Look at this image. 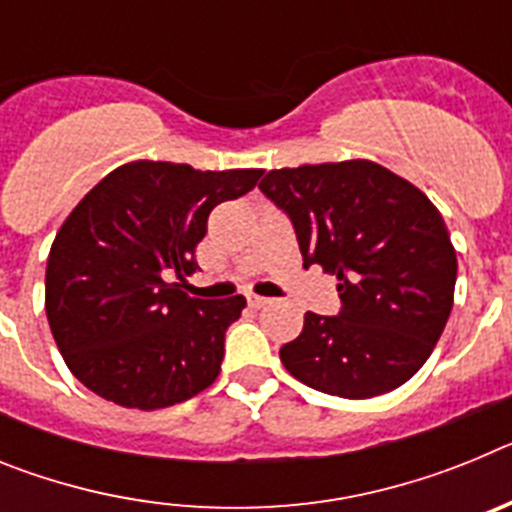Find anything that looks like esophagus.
Listing matches in <instances>:
<instances>
[{"label":"esophagus","instance_id":"esophagus-1","mask_svg":"<svg viewBox=\"0 0 512 512\" xmlns=\"http://www.w3.org/2000/svg\"><path fill=\"white\" fill-rule=\"evenodd\" d=\"M248 305L264 307V305H269V300H266V297H259V295H248Z\"/></svg>","mask_w":512,"mask_h":512}]
</instances>
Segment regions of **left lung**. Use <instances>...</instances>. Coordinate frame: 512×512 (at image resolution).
<instances>
[{
  "instance_id": "1",
  "label": "left lung",
  "mask_w": 512,
  "mask_h": 512,
  "mask_svg": "<svg viewBox=\"0 0 512 512\" xmlns=\"http://www.w3.org/2000/svg\"><path fill=\"white\" fill-rule=\"evenodd\" d=\"M295 225L305 269L336 274L341 312H307L284 343L287 372L325 395L366 400L408 382L454 307L456 251L441 212L390 169L354 158L274 169L259 184Z\"/></svg>"
}]
</instances>
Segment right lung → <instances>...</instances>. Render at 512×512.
Here are the masks:
<instances>
[{"label": "right lung", "mask_w": 512, "mask_h": 512, "mask_svg": "<svg viewBox=\"0 0 512 512\" xmlns=\"http://www.w3.org/2000/svg\"><path fill=\"white\" fill-rule=\"evenodd\" d=\"M261 174L130 161L63 220L45 269V315L66 366L94 395L158 410L215 382L246 297L197 300L170 279L197 269L212 207L251 192Z\"/></svg>", "instance_id": "add662e5"}]
</instances>
